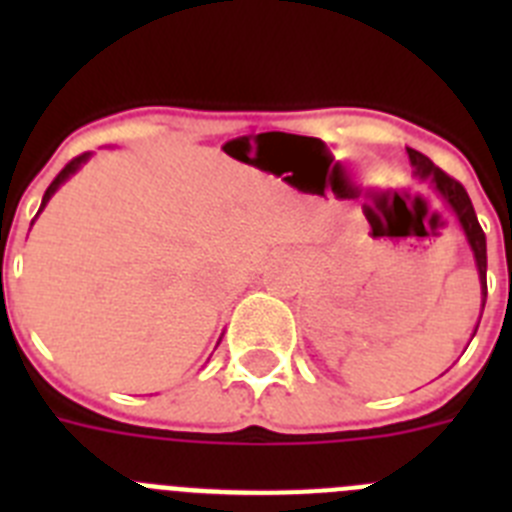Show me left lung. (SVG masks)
I'll return each instance as SVG.
<instances>
[{
	"label": "left lung",
	"mask_w": 512,
	"mask_h": 512,
	"mask_svg": "<svg viewBox=\"0 0 512 512\" xmlns=\"http://www.w3.org/2000/svg\"><path fill=\"white\" fill-rule=\"evenodd\" d=\"M408 156H410V164L415 166V174H418L420 179H431V184L438 189V194H441L443 200L454 207L461 228H464V233H467L469 246H472L474 251V259H477L479 282H482V297H487V238L482 225H479L477 212H474L467 189L461 187V182H456L454 176H449L446 171L438 169L431 158L423 156L420 151L408 148ZM482 307H485V300H482Z\"/></svg>",
	"instance_id": "left-lung-1"
}]
</instances>
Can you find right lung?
<instances>
[{"label":"right lung","mask_w":512,"mask_h":512,"mask_svg":"<svg viewBox=\"0 0 512 512\" xmlns=\"http://www.w3.org/2000/svg\"><path fill=\"white\" fill-rule=\"evenodd\" d=\"M87 158H89V153H81V156L71 158L69 164L63 166V169H61V171H58V176H56V179H53V182H51V187L45 189V194H43V205H40V210H43V207H45V202L51 200V194H53V192H56V189H58V187H61V184H63V182H66V179H69V176H71V174H74V171H76V169H79V166H81V164H84V161H87Z\"/></svg>","instance_id":"1"}]
</instances>
